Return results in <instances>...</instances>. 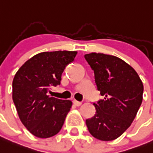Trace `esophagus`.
I'll use <instances>...</instances> for the list:
<instances>
[{
  "label": "esophagus",
  "instance_id": "34e87169",
  "mask_svg": "<svg viewBox=\"0 0 153 153\" xmlns=\"http://www.w3.org/2000/svg\"><path fill=\"white\" fill-rule=\"evenodd\" d=\"M73 104H74V105H75L76 106H80L82 103L80 102V101H77V100H73Z\"/></svg>",
  "mask_w": 153,
  "mask_h": 153
}]
</instances>
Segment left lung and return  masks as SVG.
Returning <instances> with one entry per match:
<instances>
[{
	"label": "left lung",
	"instance_id": "8db88e82",
	"mask_svg": "<svg viewBox=\"0 0 153 153\" xmlns=\"http://www.w3.org/2000/svg\"><path fill=\"white\" fill-rule=\"evenodd\" d=\"M94 71L95 83L103 100L93 105L96 113L86 120L93 137L109 141L129 127L141 105L144 86L137 73L120 58L104 53L85 54Z\"/></svg>",
	"mask_w": 153,
	"mask_h": 153
}]
</instances>
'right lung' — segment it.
<instances>
[{"label": "right lung", "mask_w": 153, "mask_h": 153, "mask_svg": "<svg viewBox=\"0 0 153 153\" xmlns=\"http://www.w3.org/2000/svg\"><path fill=\"white\" fill-rule=\"evenodd\" d=\"M77 52H43L26 61L13 81V100L19 118L32 134L48 138L60 132L72 101L48 96L60 85L61 75Z\"/></svg>", "instance_id": "obj_1"}]
</instances>
